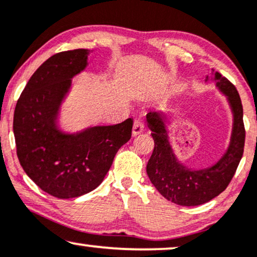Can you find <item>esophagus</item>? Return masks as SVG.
<instances>
[{"mask_svg":"<svg viewBox=\"0 0 257 257\" xmlns=\"http://www.w3.org/2000/svg\"><path fill=\"white\" fill-rule=\"evenodd\" d=\"M143 129H145V123H143L142 119H135L134 125H133V136L141 134Z\"/></svg>","mask_w":257,"mask_h":257,"instance_id":"obj_1","label":"esophagus"}]
</instances>
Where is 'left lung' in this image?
I'll return each instance as SVG.
<instances>
[{
    "instance_id": "left-lung-1",
    "label": "left lung",
    "mask_w": 257,
    "mask_h": 257,
    "mask_svg": "<svg viewBox=\"0 0 257 257\" xmlns=\"http://www.w3.org/2000/svg\"><path fill=\"white\" fill-rule=\"evenodd\" d=\"M209 80L215 82L217 90L225 97L232 116L227 149L211 166L191 168L180 161L170 143L162 112L150 110L146 116L155 143L147 164V174L159 193L179 206H200L220 195L228 187L243 155L245 132L240 95L218 71L206 76V82Z\"/></svg>"
}]
</instances>
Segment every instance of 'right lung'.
Returning <instances> with one entry per match:
<instances>
[{
  "label": "right lung",
  "instance_id": "right-lung-1",
  "mask_svg": "<svg viewBox=\"0 0 257 257\" xmlns=\"http://www.w3.org/2000/svg\"><path fill=\"white\" fill-rule=\"evenodd\" d=\"M89 54V49H75L49 57L30 77L14 112V136L23 170L57 198L82 196L100 186L117 150L132 138V118L77 132L61 126V108L73 78L87 69Z\"/></svg>",
  "mask_w": 257,
  "mask_h": 257
}]
</instances>
